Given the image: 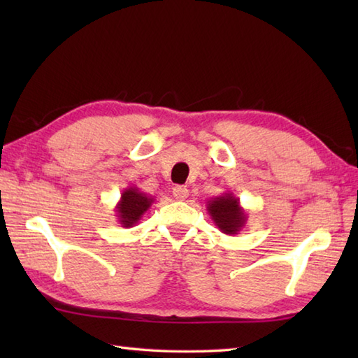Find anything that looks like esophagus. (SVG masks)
I'll return each mask as SVG.
<instances>
[{"label": "esophagus", "instance_id": "esophagus-1", "mask_svg": "<svg viewBox=\"0 0 358 358\" xmlns=\"http://www.w3.org/2000/svg\"><path fill=\"white\" fill-rule=\"evenodd\" d=\"M187 195H189V191H187L186 186H175V187H173V196H175V200L185 201V200L187 199Z\"/></svg>", "mask_w": 358, "mask_h": 358}]
</instances>
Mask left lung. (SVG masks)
<instances>
[{
    "mask_svg": "<svg viewBox=\"0 0 358 358\" xmlns=\"http://www.w3.org/2000/svg\"><path fill=\"white\" fill-rule=\"evenodd\" d=\"M208 214L220 231L226 235H237L248 222L246 210L234 192H224L208 201Z\"/></svg>",
    "mask_w": 358,
    "mask_h": 358,
    "instance_id": "left-lung-1",
    "label": "left lung"
}]
</instances>
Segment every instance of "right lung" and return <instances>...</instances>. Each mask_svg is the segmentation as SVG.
Segmentation results:
<instances>
[{
  "instance_id": "right-lung-1",
  "label": "right lung",
  "mask_w": 358,
  "mask_h": 358,
  "mask_svg": "<svg viewBox=\"0 0 358 358\" xmlns=\"http://www.w3.org/2000/svg\"><path fill=\"white\" fill-rule=\"evenodd\" d=\"M155 199L152 195L141 192L136 186H129L121 192L120 201L115 206L117 218L121 227H134L138 224Z\"/></svg>"
}]
</instances>
